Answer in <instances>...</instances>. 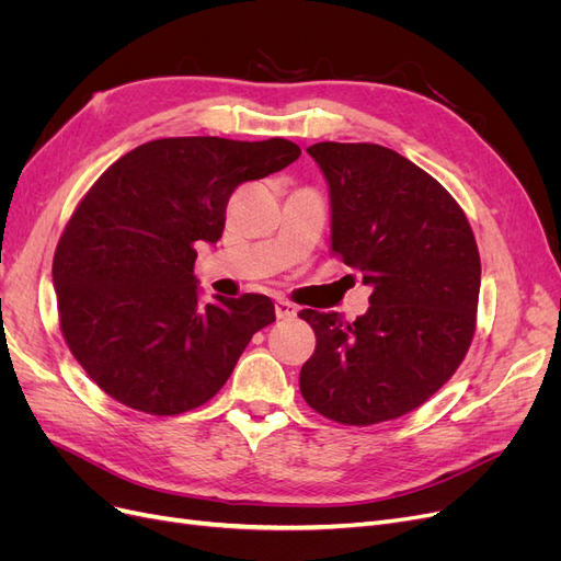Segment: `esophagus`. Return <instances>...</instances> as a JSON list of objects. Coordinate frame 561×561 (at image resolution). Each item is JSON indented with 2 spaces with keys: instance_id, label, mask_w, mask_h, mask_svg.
<instances>
[{
  "instance_id": "34e87169",
  "label": "esophagus",
  "mask_w": 561,
  "mask_h": 561,
  "mask_svg": "<svg viewBox=\"0 0 561 561\" xmlns=\"http://www.w3.org/2000/svg\"><path fill=\"white\" fill-rule=\"evenodd\" d=\"M295 316H297V307H295V304L283 301V299L276 301V318H278V320H293Z\"/></svg>"
}]
</instances>
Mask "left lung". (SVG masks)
<instances>
[{"mask_svg":"<svg viewBox=\"0 0 561 561\" xmlns=\"http://www.w3.org/2000/svg\"><path fill=\"white\" fill-rule=\"evenodd\" d=\"M334 257L371 285L365 316L299 311L316 351L304 400L330 421L371 426L404 416L463 363L478 325L480 252L461 206L433 175L371 142H318Z\"/></svg>","mask_w":561,"mask_h":561,"instance_id":"8db88e82","label":"left lung"}]
</instances>
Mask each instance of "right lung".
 I'll list each match as a JSON object with an SVG mask.
<instances>
[{"instance_id": "1", "label": "right lung", "mask_w": 561, "mask_h": 561, "mask_svg": "<svg viewBox=\"0 0 561 561\" xmlns=\"http://www.w3.org/2000/svg\"><path fill=\"white\" fill-rule=\"evenodd\" d=\"M283 138H161L130 149L79 201L54 254L58 320L93 383L130 410L175 416L227 383L266 295L201 304L196 243H217L236 186L297 161Z\"/></svg>"}]
</instances>
